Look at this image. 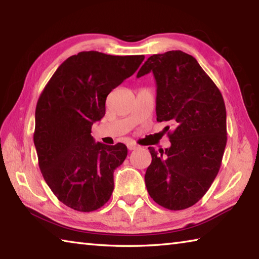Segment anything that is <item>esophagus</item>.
Instances as JSON below:
<instances>
[{
	"instance_id": "34e87169",
	"label": "esophagus",
	"mask_w": 259,
	"mask_h": 259,
	"mask_svg": "<svg viewBox=\"0 0 259 259\" xmlns=\"http://www.w3.org/2000/svg\"><path fill=\"white\" fill-rule=\"evenodd\" d=\"M126 146H128V150H130V151L137 150V148H138L137 144H135V143H133V142H129L128 144H126Z\"/></svg>"
}]
</instances>
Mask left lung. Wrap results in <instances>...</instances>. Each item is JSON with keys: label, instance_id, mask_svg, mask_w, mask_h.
Returning <instances> with one entry per match:
<instances>
[{"label": "left lung", "instance_id": "obj_1", "mask_svg": "<svg viewBox=\"0 0 259 259\" xmlns=\"http://www.w3.org/2000/svg\"><path fill=\"white\" fill-rule=\"evenodd\" d=\"M150 72L156 81V120L174 130L168 133L169 148L148 147L152 162L145 184L157 204L183 210L202 198L221 168L227 142L225 103L194 57L181 50L151 56L137 77Z\"/></svg>", "mask_w": 259, "mask_h": 259}]
</instances>
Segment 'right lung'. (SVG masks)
I'll list each match as a JSON object with an SVG mask.
<instances>
[{
    "instance_id": "right-lung-1",
    "label": "right lung",
    "mask_w": 259,
    "mask_h": 259,
    "mask_svg": "<svg viewBox=\"0 0 259 259\" xmlns=\"http://www.w3.org/2000/svg\"><path fill=\"white\" fill-rule=\"evenodd\" d=\"M144 58L78 52L57 68L43 89L35 109L34 145L43 178L67 207L90 212L111 198L114 170L128 150L122 143H95L91 126L105 115L108 94Z\"/></svg>"
}]
</instances>
